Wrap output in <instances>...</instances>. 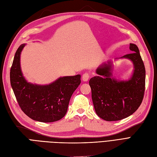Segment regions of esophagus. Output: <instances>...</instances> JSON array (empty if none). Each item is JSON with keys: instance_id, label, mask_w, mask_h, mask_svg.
Returning a JSON list of instances; mask_svg holds the SVG:
<instances>
[{"instance_id": "obj_1", "label": "esophagus", "mask_w": 157, "mask_h": 157, "mask_svg": "<svg viewBox=\"0 0 157 157\" xmlns=\"http://www.w3.org/2000/svg\"><path fill=\"white\" fill-rule=\"evenodd\" d=\"M90 74L88 73H85L82 75V80L84 82H87L90 78Z\"/></svg>"}]
</instances>
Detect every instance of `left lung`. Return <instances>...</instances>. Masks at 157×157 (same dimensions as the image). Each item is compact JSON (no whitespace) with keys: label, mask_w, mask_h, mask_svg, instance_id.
I'll use <instances>...</instances> for the list:
<instances>
[{"label":"left lung","mask_w":157,"mask_h":157,"mask_svg":"<svg viewBox=\"0 0 157 157\" xmlns=\"http://www.w3.org/2000/svg\"><path fill=\"white\" fill-rule=\"evenodd\" d=\"M132 53L119 59L130 60L134 71L128 80H117L113 77V62L109 61L96 69V76L90 78L92 99L98 117L106 121H117L132 115L143 100L145 85V69L140 50L130 43Z\"/></svg>","instance_id":"1"}]
</instances>
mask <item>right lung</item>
<instances>
[{"label":"right lung","mask_w":157,"mask_h":157,"mask_svg":"<svg viewBox=\"0 0 157 157\" xmlns=\"http://www.w3.org/2000/svg\"><path fill=\"white\" fill-rule=\"evenodd\" d=\"M17 48L10 69V84L19 105L31 119L52 122L61 119L67 111L72 94L80 85V75L59 77L49 84L40 85L27 82L20 65L21 51Z\"/></svg>","instance_id":"1"}]
</instances>
